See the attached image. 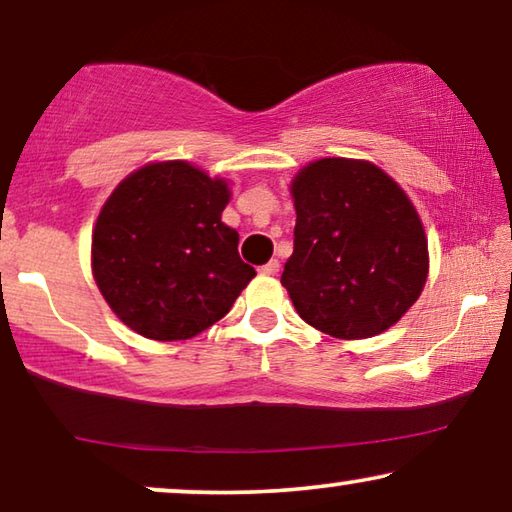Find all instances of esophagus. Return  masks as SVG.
Returning <instances> with one entry per match:
<instances>
[{
    "label": "esophagus",
    "mask_w": 512,
    "mask_h": 512,
    "mask_svg": "<svg viewBox=\"0 0 512 512\" xmlns=\"http://www.w3.org/2000/svg\"><path fill=\"white\" fill-rule=\"evenodd\" d=\"M258 272H261V275H277L279 272V263L277 261H270V263H265V265H261V268H258Z\"/></svg>",
    "instance_id": "esophagus-1"
}]
</instances>
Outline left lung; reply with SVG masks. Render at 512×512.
<instances>
[{"label": "left lung", "mask_w": 512, "mask_h": 512, "mask_svg": "<svg viewBox=\"0 0 512 512\" xmlns=\"http://www.w3.org/2000/svg\"><path fill=\"white\" fill-rule=\"evenodd\" d=\"M293 254L282 284L321 333L361 340L394 326L424 289L429 251L422 221L380 167L321 158L291 184Z\"/></svg>", "instance_id": "1"}]
</instances>
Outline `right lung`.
<instances>
[{
    "mask_svg": "<svg viewBox=\"0 0 512 512\" xmlns=\"http://www.w3.org/2000/svg\"><path fill=\"white\" fill-rule=\"evenodd\" d=\"M226 181L170 160L132 172L97 216L93 272L102 296L132 331L188 340L226 317L256 270L221 223Z\"/></svg>",
    "mask_w": 512,
    "mask_h": 512,
    "instance_id": "1",
    "label": "right lung"
}]
</instances>
